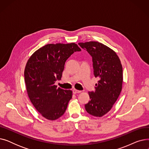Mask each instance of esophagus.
Wrapping results in <instances>:
<instances>
[{
  "label": "esophagus",
  "mask_w": 149,
  "mask_h": 149,
  "mask_svg": "<svg viewBox=\"0 0 149 149\" xmlns=\"http://www.w3.org/2000/svg\"><path fill=\"white\" fill-rule=\"evenodd\" d=\"M72 92H73V93H74V94H75V93H80L81 91H79V90H77V89H74L72 90Z\"/></svg>",
  "instance_id": "34e87169"
}]
</instances>
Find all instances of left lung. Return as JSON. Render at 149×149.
I'll return each instance as SVG.
<instances>
[{"label": "left lung", "mask_w": 149, "mask_h": 149, "mask_svg": "<svg viewBox=\"0 0 149 149\" xmlns=\"http://www.w3.org/2000/svg\"><path fill=\"white\" fill-rule=\"evenodd\" d=\"M92 57L93 74L99 80L95 91L89 92L90 100L84 105L88 113L101 117L111 110L118 99L123 84V68L116 54L98 42L79 43Z\"/></svg>", "instance_id": "left-lung-1"}]
</instances>
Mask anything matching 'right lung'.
Masks as SVG:
<instances>
[{
    "label": "right lung",
    "instance_id": "right-lung-1",
    "mask_svg": "<svg viewBox=\"0 0 149 149\" xmlns=\"http://www.w3.org/2000/svg\"><path fill=\"white\" fill-rule=\"evenodd\" d=\"M81 49L74 43L48 44L29 58L24 72L28 97L36 110L45 118L56 120L65 112L72 91L57 88L66 60Z\"/></svg>",
    "mask_w": 149,
    "mask_h": 149
}]
</instances>
